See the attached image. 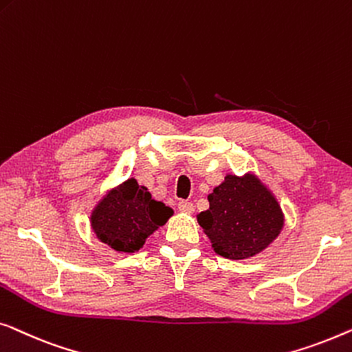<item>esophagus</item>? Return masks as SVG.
Returning <instances> with one entry per match:
<instances>
[{"instance_id": "esophagus-1", "label": "esophagus", "mask_w": 352, "mask_h": 352, "mask_svg": "<svg viewBox=\"0 0 352 352\" xmlns=\"http://www.w3.org/2000/svg\"><path fill=\"white\" fill-rule=\"evenodd\" d=\"M178 210L183 212V214H192L195 212V206H192V202L180 201L178 202Z\"/></svg>"}]
</instances>
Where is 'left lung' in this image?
<instances>
[{
  "mask_svg": "<svg viewBox=\"0 0 352 352\" xmlns=\"http://www.w3.org/2000/svg\"><path fill=\"white\" fill-rule=\"evenodd\" d=\"M209 209L197 223L217 254L245 260L263 252L284 226V214L273 192L254 174L226 175L207 196Z\"/></svg>",
  "mask_w": 352,
  "mask_h": 352,
  "instance_id": "1",
  "label": "left lung"
}]
</instances>
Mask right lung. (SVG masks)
Listing matches in <instances>:
<instances>
[{
  "mask_svg": "<svg viewBox=\"0 0 352 352\" xmlns=\"http://www.w3.org/2000/svg\"><path fill=\"white\" fill-rule=\"evenodd\" d=\"M174 210L155 201L135 178H129L107 192L91 214L97 239L116 252L133 254L157 228L166 225Z\"/></svg>",
  "mask_w": 352,
  "mask_h": 352,
  "instance_id": "add662e5",
  "label": "right lung"
}]
</instances>
